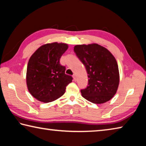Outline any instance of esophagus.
<instances>
[{
  "mask_svg": "<svg viewBox=\"0 0 146 146\" xmlns=\"http://www.w3.org/2000/svg\"><path fill=\"white\" fill-rule=\"evenodd\" d=\"M72 77H73L74 80V81H76V74H73Z\"/></svg>",
  "mask_w": 146,
  "mask_h": 146,
  "instance_id": "obj_1",
  "label": "esophagus"
}]
</instances>
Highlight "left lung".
I'll list each match as a JSON object with an SVG mask.
<instances>
[{
	"instance_id": "8db88e82",
	"label": "left lung",
	"mask_w": 146,
	"mask_h": 146,
	"mask_svg": "<svg viewBox=\"0 0 146 146\" xmlns=\"http://www.w3.org/2000/svg\"><path fill=\"white\" fill-rule=\"evenodd\" d=\"M74 50L88 74V85L81 90V95L98 104L110 100L117 92L120 81L118 64L113 54L97 43L76 45Z\"/></svg>"
}]
</instances>
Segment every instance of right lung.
I'll return each instance as SVG.
<instances>
[{"label":"right lung","instance_id":"right-lung-1","mask_svg":"<svg viewBox=\"0 0 146 146\" xmlns=\"http://www.w3.org/2000/svg\"><path fill=\"white\" fill-rule=\"evenodd\" d=\"M66 43H46L33 54L28 61L26 83L29 93L38 101L47 103L56 100L65 92L66 86L72 81L65 74V66L60 65Z\"/></svg>","mask_w":146,"mask_h":146}]
</instances>
